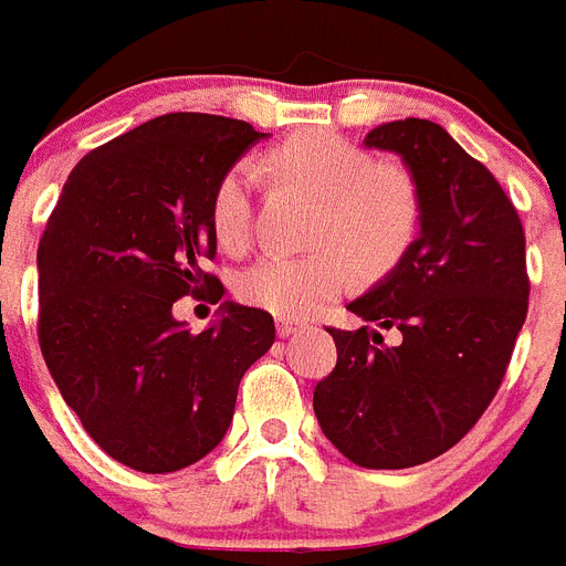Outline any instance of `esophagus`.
<instances>
[{
	"instance_id": "34e87169",
	"label": "esophagus",
	"mask_w": 566,
	"mask_h": 566,
	"mask_svg": "<svg viewBox=\"0 0 566 566\" xmlns=\"http://www.w3.org/2000/svg\"><path fill=\"white\" fill-rule=\"evenodd\" d=\"M305 328L302 323H293V319H279L275 323V331H279V337H293V334H298V331Z\"/></svg>"
}]
</instances>
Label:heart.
<instances>
[{
    "label": "heart",
    "instance_id": "obj_1",
    "mask_svg": "<svg viewBox=\"0 0 566 566\" xmlns=\"http://www.w3.org/2000/svg\"><path fill=\"white\" fill-rule=\"evenodd\" d=\"M282 182L323 203L311 255H261L235 279L241 302L282 319H305L352 282V258L363 270H387L410 247L418 227V188L398 165H375L337 133H305L268 159ZM255 165L235 163L211 195V229L227 250L252 238Z\"/></svg>",
    "mask_w": 566,
    "mask_h": 566
}]
</instances>
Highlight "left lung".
<instances>
[{
	"label": "left lung",
	"mask_w": 566,
	"mask_h": 566,
	"mask_svg": "<svg viewBox=\"0 0 566 566\" xmlns=\"http://www.w3.org/2000/svg\"><path fill=\"white\" fill-rule=\"evenodd\" d=\"M366 145L410 168L421 232L348 311L401 339L328 328L337 366L314 412L355 465L395 471L442 457L494 401L530 311L526 235L494 174L439 124H380Z\"/></svg>",
	"instance_id": "left-lung-1"
}]
</instances>
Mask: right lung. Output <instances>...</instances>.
<instances>
[{
    "label": "right lung",
    "mask_w": 566,
    "mask_h": 566,
    "mask_svg": "<svg viewBox=\"0 0 566 566\" xmlns=\"http://www.w3.org/2000/svg\"><path fill=\"white\" fill-rule=\"evenodd\" d=\"M261 136L168 113L90 150L36 250V337L63 401L107 457L142 474L195 465L227 436L238 384L275 339L273 316L227 302L191 334L174 302L223 296L211 195ZM203 296V298H206Z\"/></svg>",
    "instance_id": "right-lung-1"
}]
</instances>
